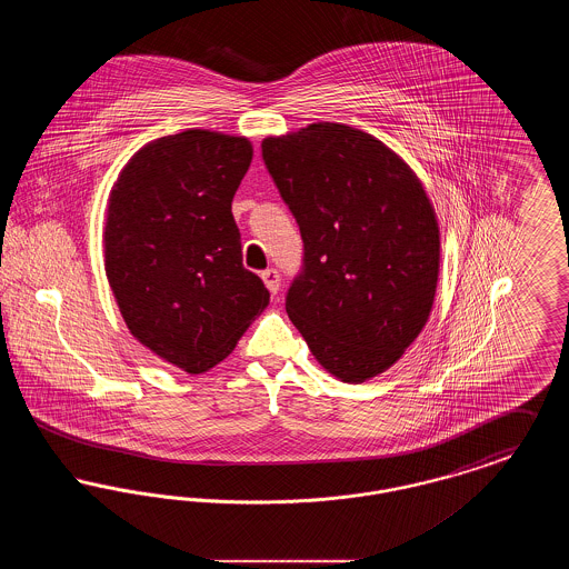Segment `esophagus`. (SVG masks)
Returning <instances> with one entry per match:
<instances>
[{
	"mask_svg": "<svg viewBox=\"0 0 569 569\" xmlns=\"http://www.w3.org/2000/svg\"><path fill=\"white\" fill-rule=\"evenodd\" d=\"M262 281H264V286L269 288L271 295L279 292L281 279H279V272L274 271V269H267V271L262 272Z\"/></svg>",
	"mask_w": 569,
	"mask_h": 569,
	"instance_id": "obj_1",
	"label": "esophagus"
}]
</instances>
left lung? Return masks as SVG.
I'll list each match as a JSON object with an SVG mask.
<instances>
[{"mask_svg":"<svg viewBox=\"0 0 569 569\" xmlns=\"http://www.w3.org/2000/svg\"><path fill=\"white\" fill-rule=\"evenodd\" d=\"M262 160L305 244L286 311L328 373L390 369L433 307L439 226L418 177L381 140L311 123L262 140Z\"/></svg>","mask_w":569,"mask_h":569,"instance_id":"left-lung-1","label":"left lung"}]
</instances>
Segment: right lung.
I'll use <instances>...</instances> for the list:
<instances>
[{
  "label": "right lung",
  "mask_w": 569,
  "mask_h": 569,
  "mask_svg": "<svg viewBox=\"0 0 569 569\" xmlns=\"http://www.w3.org/2000/svg\"><path fill=\"white\" fill-rule=\"evenodd\" d=\"M251 156L243 136H163L110 191L104 267L119 311L144 348L188 373L221 362L269 305L232 217Z\"/></svg>",
  "instance_id": "obj_1"
}]
</instances>
